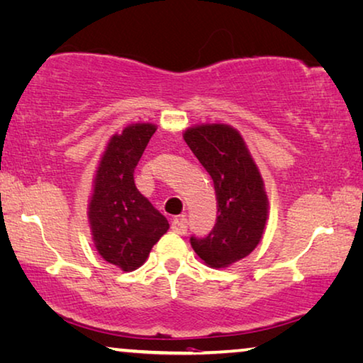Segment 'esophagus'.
I'll return each mask as SVG.
<instances>
[{
    "label": "esophagus",
    "mask_w": 363,
    "mask_h": 363,
    "mask_svg": "<svg viewBox=\"0 0 363 363\" xmlns=\"http://www.w3.org/2000/svg\"><path fill=\"white\" fill-rule=\"evenodd\" d=\"M186 228H188V222L183 216L175 217V219L172 220V230L178 233V235H185Z\"/></svg>",
    "instance_id": "obj_1"
}]
</instances>
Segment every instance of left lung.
<instances>
[{
  "label": "left lung",
  "mask_w": 363,
  "mask_h": 363,
  "mask_svg": "<svg viewBox=\"0 0 363 363\" xmlns=\"http://www.w3.org/2000/svg\"><path fill=\"white\" fill-rule=\"evenodd\" d=\"M183 139L213 178L217 198L213 232L206 238L191 237V247L209 267H228L263 238L269 216L263 177L243 136L230 125H194Z\"/></svg>",
  "instance_id": "1"
}]
</instances>
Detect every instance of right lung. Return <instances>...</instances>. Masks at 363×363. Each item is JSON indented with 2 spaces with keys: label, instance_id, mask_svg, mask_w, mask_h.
I'll list each match as a JSON object with an SVG mask.
<instances>
[{
  "label": "right lung",
  "instance_id": "1",
  "mask_svg": "<svg viewBox=\"0 0 363 363\" xmlns=\"http://www.w3.org/2000/svg\"><path fill=\"white\" fill-rule=\"evenodd\" d=\"M155 130L157 126L146 121L128 125L111 136L92 180L87 219L94 247L107 263L125 272L146 263L170 227L135 185V169Z\"/></svg>",
  "mask_w": 363,
  "mask_h": 363
}]
</instances>
